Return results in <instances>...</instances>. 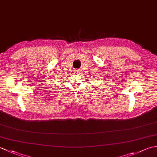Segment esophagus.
Returning a JSON list of instances; mask_svg holds the SVG:
<instances>
[{
	"mask_svg": "<svg viewBox=\"0 0 157 157\" xmlns=\"http://www.w3.org/2000/svg\"><path fill=\"white\" fill-rule=\"evenodd\" d=\"M76 72H77V73H78V72H79V71H77V70H76Z\"/></svg>",
	"mask_w": 157,
	"mask_h": 157,
	"instance_id": "obj_1",
	"label": "esophagus"
}]
</instances>
